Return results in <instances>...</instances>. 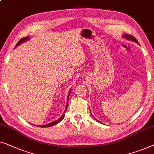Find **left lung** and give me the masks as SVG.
<instances>
[{
	"mask_svg": "<svg viewBox=\"0 0 154 154\" xmlns=\"http://www.w3.org/2000/svg\"><path fill=\"white\" fill-rule=\"evenodd\" d=\"M124 37H126V39H131V40H133V41H134V42H136V43H137L138 44V42H137V40L135 39V37H134L133 36H132V35H128V34H126V35H124ZM97 120V122H99V121H98L97 119H96Z\"/></svg>",
	"mask_w": 154,
	"mask_h": 154,
	"instance_id": "1",
	"label": "left lung"
}]
</instances>
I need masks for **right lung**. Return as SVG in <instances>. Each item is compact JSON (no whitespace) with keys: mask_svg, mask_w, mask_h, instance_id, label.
Instances as JSON below:
<instances>
[{"mask_svg":"<svg viewBox=\"0 0 154 154\" xmlns=\"http://www.w3.org/2000/svg\"><path fill=\"white\" fill-rule=\"evenodd\" d=\"M28 39V37H23V38H22V39H21L19 41V42H18V43L17 44V45H16V46H17L18 45H19L21 43H22V42H25V41H26V40H27ZM70 93H71V92H69V94H70ZM68 100H69V99H68ZM68 100H67V101H68ZM67 107H68V102H67V103H66V110H65V112H66V110H67ZM64 115H65V112L64 113L63 115H62V116L61 117H60L58 119H57L56 121H55V122H52V123H51V124H46V125H43V126H39V127H50V126H53V125H55V124H57V123H59V122H60L62 119H64Z\"/></svg>","mask_w":154,"mask_h":154,"instance_id":"add662e5","label":"right lung"}]
</instances>
